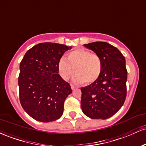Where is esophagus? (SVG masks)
Wrapping results in <instances>:
<instances>
[{
	"mask_svg": "<svg viewBox=\"0 0 146 146\" xmlns=\"http://www.w3.org/2000/svg\"><path fill=\"white\" fill-rule=\"evenodd\" d=\"M71 89H72V90H75V86H74V85H73V84H71Z\"/></svg>",
	"mask_w": 146,
	"mask_h": 146,
	"instance_id": "obj_1",
	"label": "esophagus"
}]
</instances>
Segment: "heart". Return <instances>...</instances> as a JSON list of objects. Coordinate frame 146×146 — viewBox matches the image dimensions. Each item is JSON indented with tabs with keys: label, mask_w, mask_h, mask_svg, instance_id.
I'll use <instances>...</instances> for the list:
<instances>
[{
	"label": "heart",
	"mask_w": 146,
	"mask_h": 146,
	"mask_svg": "<svg viewBox=\"0 0 146 146\" xmlns=\"http://www.w3.org/2000/svg\"><path fill=\"white\" fill-rule=\"evenodd\" d=\"M102 62L96 53L78 48L68 53L66 60L60 59L58 63V71L64 80H68L75 74V82L90 84L98 80L102 73Z\"/></svg>",
	"instance_id": "heart-1"
}]
</instances>
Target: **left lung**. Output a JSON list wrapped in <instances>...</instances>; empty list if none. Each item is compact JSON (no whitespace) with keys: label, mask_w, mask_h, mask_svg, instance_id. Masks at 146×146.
Instances as JSON below:
<instances>
[{"label":"left lung","mask_w":146,"mask_h":146,"mask_svg":"<svg viewBox=\"0 0 146 146\" xmlns=\"http://www.w3.org/2000/svg\"><path fill=\"white\" fill-rule=\"evenodd\" d=\"M101 58L102 70L94 83L81 88L82 110L93 119H106L121 108L126 98L127 70L124 56L105 42L84 44Z\"/></svg>","instance_id":"obj_1"}]
</instances>
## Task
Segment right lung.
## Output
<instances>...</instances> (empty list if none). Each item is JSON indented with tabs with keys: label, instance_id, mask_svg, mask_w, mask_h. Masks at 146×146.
<instances>
[{
	"label": "right lung",
	"instance_id": "add662e5",
	"mask_svg": "<svg viewBox=\"0 0 146 146\" xmlns=\"http://www.w3.org/2000/svg\"><path fill=\"white\" fill-rule=\"evenodd\" d=\"M71 46L44 42L26 52L20 64L19 98L30 117L41 122L60 119L71 86L58 74V63Z\"/></svg>",
	"mask_w": 146,
	"mask_h": 146
}]
</instances>
